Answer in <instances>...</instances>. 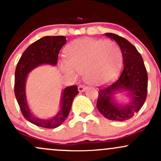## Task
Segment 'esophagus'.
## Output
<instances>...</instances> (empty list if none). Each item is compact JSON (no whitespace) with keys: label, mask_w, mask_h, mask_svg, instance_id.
Here are the masks:
<instances>
[{"label":"esophagus","mask_w":161,"mask_h":161,"mask_svg":"<svg viewBox=\"0 0 161 161\" xmlns=\"http://www.w3.org/2000/svg\"><path fill=\"white\" fill-rule=\"evenodd\" d=\"M86 86H83V85H80V86H79L78 87V90L79 92H83L85 90H86Z\"/></svg>","instance_id":"obj_1"}]
</instances>
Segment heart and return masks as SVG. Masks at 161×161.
<instances>
[{"instance_id":"b5f03b06","label":"heart","mask_w":161,"mask_h":161,"mask_svg":"<svg viewBox=\"0 0 161 161\" xmlns=\"http://www.w3.org/2000/svg\"><path fill=\"white\" fill-rule=\"evenodd\" d=\"M66 56L67 60L61 62L64 73L73 77L84 73L85 80L97 86L114 80L122 65L120 49L111 40L79 38L67 46Z\"/></svg>"}]
</instances>
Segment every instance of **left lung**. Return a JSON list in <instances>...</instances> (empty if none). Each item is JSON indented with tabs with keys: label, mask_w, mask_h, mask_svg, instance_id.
I'll return each instance as SVG.
<instances>
[{
	"label": "left lung",
	"mask_w": 161,
	"mask_h": 161,
	"mask_svg": "<svg viewBox=\"0 0 161 161\" xmlns=\"http://www.w3.org/2000/svg\"><path fill=\"white\" fill-rule=\"evenodd\" d=\"M105 36L116 41L120 47L123 69L115 82L100 88L97 108L110 120H127L139 111L147 97V70L141 54L128 40L114 33H106ZM120 91L128 92L131 97L129 105H117L113 100L114 93Z\"/></svg>",
	"instance_id": "8db88e82"
}]
</instances>
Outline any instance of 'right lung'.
<instances>
[{"mask_svg":"<svg viewBox=\"0 0 161 161\" xmlns=\"http://www.w3.org/2000/svg\"><path fill=\"white\" fill-rule=\"evenodd\" d=\"M65 36H45L37 40L24 51L16 65L14 93L22 114L25 119L38 126L46 129L58 127L66 119L71 109L73 98L79 94L78 87H66L62 93L60 109L57 115L49 119H40L31 113L27 104L25 87L27 75L42 64L55 66L59 51L66 44Z\"/></svg>","mask_w":161,"mask_h":161,"instance_id":"right-lung-1","label":"right lung"}]
</instances>
